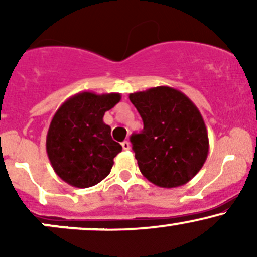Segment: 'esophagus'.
<instances>
[{"mask_svg": "<svg viewBox=\"0 0 257 257\" xmlns=\"http://www.w3.org/2000/svg\"><path fill=\"white\" fill-rule=\"evenodd\" d=\"M122 147H123V150H131V143H129V141H123L122 143Z\"/></svg>", "mask_w": 257, "mask_h": 257, "instance_id": "1", "label": "esophagus"}]
</instances>
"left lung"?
<instances>
[{"label":"left lung","mask_w":257,"mask_h":257,"mask_svg":"<svg viewBox=\"0 0 257 257\" xmlns=\"http://www.w3.org/2000/svg\"><path fill=\"white\" fill-rule=\"evenodd\" d=\"M129 99L144 122L143 132L131 137L141 174L159 187L187 184L209 152L208 132L197 106L167 85L132 93Z\"/></svg>","instance_id":"8db88e82"}]
</instances>
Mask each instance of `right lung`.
<instances>
[{
    "label": "right lung",
    "instance_id": "add662e5",
    "mask_svg": "<svg viewBox=\"0 0 257 257\" xmlns=\"http://www.w3.org/2000/svg\"><path fill=\"white\" fill-rule=\"evenodd\" d=\"M119 93L82 91L64 102L47 133L46 149L57 175L66 184L87 188L111 172L122 146L111 138L104 114L119 102Z\"/></svg>",
    "mask_w": 257,
    "mask_h": 257
}]
</instances>
